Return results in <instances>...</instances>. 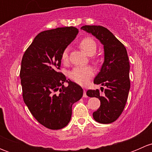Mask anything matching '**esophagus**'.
<instances>
[{"instance_id":"34e87169","label":"esophagus","mask_w":152,"mask_h":152,"mask_svg":"<svg viewBox=\"0 0 152 152\" xmlns=\"http://www.w3.org/2000/svg\"><path fill=\"white\" fill-rule=\"evenodd\" d=\"M83 97H84V98H87V93H86V90H84Z\"/></svg>"}]
</instances>
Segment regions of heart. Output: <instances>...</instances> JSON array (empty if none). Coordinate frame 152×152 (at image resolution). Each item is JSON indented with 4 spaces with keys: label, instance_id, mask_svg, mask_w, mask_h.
I'll use <instances>...</instances> for the list:
<instances>
[{
    "label": "heart",
    "instance_id": "b5f03b06",
    "mask_svg": "<svg viewBox=\"0 0 152 152\" xmlns=\"http://www.w3.org/2000/svg\"><path fill=\"white\" fill-rule=\"evenodd\" d=\"M79 46L89 56H93L96 53L97 45L96 41L90 37H85L79 43ZM69 48H66L62 54V59L63 62H67L68 59ZM94 69L90 66L75 67L70 70V77L75 82L80 85H87L90 79L94 76Z\"/></svg>",
    "mask_w": 152,
    "mask_h": 152
}]
</instances>
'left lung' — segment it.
<instances>
[{"label": "left lung", "mask_w": 152, "mask_h": 152, "mask_svg": "<svg viewBox=\"0 0 152 152\" xmlns=\"http://www.w3.org/2000/svg\"><path fill=\"white\" fill-rule=\"evenodd\" d=\"M81 29L96 37L104 45V61L94 79V84L105 86L104 94L102 96L98 89L87 91V96L98 98L101 102L100 107L93 113V118L100 124L113 123L123 112L130 89V66L126 49L104 27L84 26Z\"/></svg>", "instance_id": "obj_1"}]
</instances>
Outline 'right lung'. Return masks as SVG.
Returning a JSON list of instances; mask_svg holds the SVG:
<instances>
[{"label":"right lung","instance_id":"right-lung-1","mask_svg":"<svg viewBox=\"0 0 152 152\" xmlns=\"http://www.w3.org/2000/svg\"><path fill=\"white\" fill-rule=\"evenodd\" d=\"M78 33L73 26L40 32L23 56L20 76L23 101L34 118L50 129L66 126L72 105L83 96L80 86L58 72L62 52Z\"/></svg>","mask_w":152,"mask_h":152}]
</instances>
